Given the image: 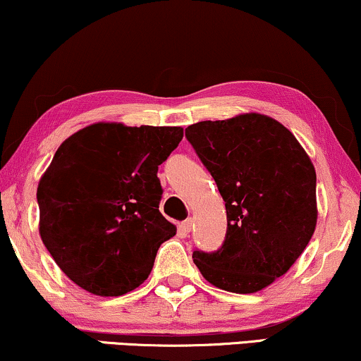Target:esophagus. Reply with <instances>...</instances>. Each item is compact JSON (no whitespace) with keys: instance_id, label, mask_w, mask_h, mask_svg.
Here are the masks:
<instances>
[{"instance_id":"34e87169","label":"esophagus","mask_w":361,"mask_h":361,"mask_svg":"<svg viewBox=\"0 0 361 361\" xmlns=\"http://www.w3.org/2000/svg\"><path fill=\"white\" fill-rule=\"evenodd\" d=\"M192 226H194V224H192V220L189 219V220L182 221V224L179 225V228H180V231H182V233H184V235H189L190 230H192Z\"/></svg>"}]
</instances>
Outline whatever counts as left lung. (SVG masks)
<instances>
[{
	"label": "left lung",
	"instance_id": "obj_1",
	"mask_svg": "<svg viewBox=\"0 0 361 361\" xmlns=\"http://www.w3.org/2000/svg\"><path fill=\"white\" fill-rule=\"evenodd\" d=\"M185 136L216 182L228 224L216 253L194 251L195 266L228 293L268 288L302 255L317 225L312 161L288 128L261 113L195 123Z\"/></svg>",
	"mask_w": 361,
	"mask_h": 361
}]
</instances>
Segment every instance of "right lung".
Masks as SVG:
<instances>
[{
	"label": "right lung",
	"mask_w": 361,
	"mask_h": 361,
	"mask_svg": "<svg viewBox=\"0 0 361 361\" xmlns=\"http://www.w3.org/2000/svg\"><path fill=\"white\" fill-rule=\"evenodd\" d=\"M182 136L180 126L98 121L59 146L37 184L39 235L82 289L113 298L147 279L177 231L159 212L157 166Z\"/></svg>",
	"instance_id": "obj_1"
}]
</instances>
